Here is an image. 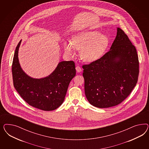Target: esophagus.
<instances>
[{"label": "esophagus", "mask_w": 149, "mask_h": 149, "mask_svg": "<svg viewBox=\"0 0 149 149\" xmlns=\"http://www.w3.org/2000/svg\"><path fill=\"white\" fill-rule=\"evenodd\" d=\"M76 70H77V72H81V71H82V69H81V68L80 67L77 66V67H76Z\"/></svg>", "instance_id": "esophagus-1"}]
</instances>
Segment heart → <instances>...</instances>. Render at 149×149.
Segmentation results:
<instances>
[{"label":"heart","instance_id":"1","mask_svg":"<svg viewBox=\"0 0 149 149\" xmlns=\"http://www.w3.org/2000/svg\"><path fill=\"white\" fill-rule=\"evenodd\" d=\"M110 39L107 35L97 31L83 32L74 37L72 44L64 41L63 48L65 54L72 56L75 54V49L80 51V56L83 61L93 62L100 58L107 50Z\"/></svg>","mask_w":149,"mask_h":149}]
</instances>
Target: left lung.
<instances>
[{
    "mask_svg": "<svg viewBox=\"0 0 149 149\" xmlns=\"http://www.w3.org/2000/svg\"><path fill=\"white\" fill-rule=\"evenodd\" d=\"M82 68L85 93L89 103L99 108L116 106L130 95L137 83L136 50L125 32L117 28L110 51Z\"/></svg>",
    "mask_w": 149,
    "mask_h": 149,
    "instance_id": "1",
    "label": "left lung"
}]
</instances>
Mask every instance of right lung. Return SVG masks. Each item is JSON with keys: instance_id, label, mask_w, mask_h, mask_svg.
<instances>
[{"instance_id": "1", "label": "right lung", "mask_w": 149, "mask_h": 149, "mask_svg": "<svg viewBox=\"0 0 149 149\" xmlns=\"http://www.w3.org/2000/svg\"><path fill=\"white\" fill-rule=\"evenodd\" d=\"M19 42L12 65L14 86L28 104L44 111H52L63 103L68 86L76 75L73 61H62L49 76L40 79L29 77L21 67L18 60Z\"/></svg>"}]
</instances>
